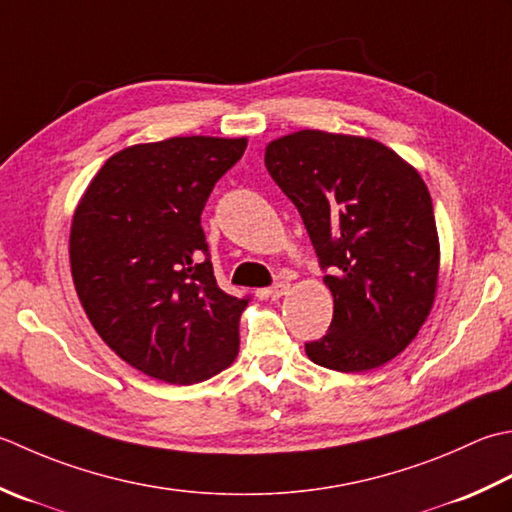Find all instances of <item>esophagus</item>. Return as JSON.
Segmentation results:
<instances>
[{"mask_svg":"<svg viewBox=\"0 0 512 512\" xmlns=\"http://www.w3.org/2000/svg\"><path fill=\"white\" fill-rule=\"evenodd\" d=\"M288 290H290V284L286 282V279H279V282H275L273 286L268 288V297L270 299H279V297H284Z\"/></svg>","mask_w":512,"mask_h":512,"instance_id":"34e87169","label":"esophagus"}]
</instances>
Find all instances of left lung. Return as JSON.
Listing matches in <instances>:
<instances>
[{"label": "left lung", "instance_id": "left-lung-1", "mask_svg": "<svg viewBox=\"0 0 512 512\" xmlns=\"http://www.w3.org/2000/svg\"><path fill=\"white\" fill-rule=\"evenodd\" d=\"M266 168L295 204L333 293L310 362L362 373L413 342L433 308L439 242L428 188L384 144L322 130L275 139Z\"/></svg>", "mask_w": 512, "mask_h": 512}]
</instances>
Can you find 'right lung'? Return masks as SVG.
Listing matches in <instances>:
<instances>
[{
  "label": "right lung",
  "instance_id": "right-lung-1",
  "mask_svg": "<svg viewBox=\"0 0 512 512\" xmlns=\"http://www.w3.org/2000/svg\"><path fill=\"white\" fill-rule=\"evenodd\" d=\"M246 139L130 146L90 182L70 228V268L90 324L144 375L195 384L233 362L250 295L219 288L202 210Z\"/></svg>",
  "mask_w": 512,
  "mask_h": 512
}]
</instances>
